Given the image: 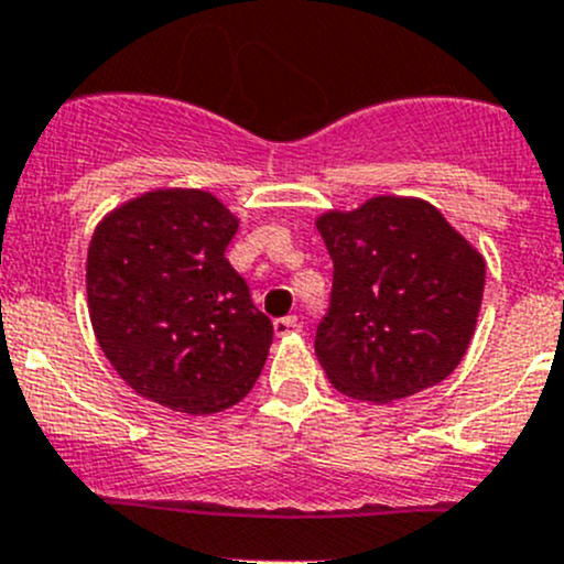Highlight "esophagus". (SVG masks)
Returning a JSON list of instances; mask_svg holds the SVG:
<instances>
[{
    "label": "esophagus",
    "mask_w": 564,
    "mask_h": 564,
    "mask_svg": "<svg viewBox=\"0 0 564 564\" xmlns=\"http://www.w3.org/2000/svg\"><path fill=\"white\" fill-rule=\"evenodd\" d=\"M275 335H281V338H286V335H294L300 333V318L297 316H283V318H275Z\"/></svg>",
    "instance_id": "esophagus-1"
}]
</instances>
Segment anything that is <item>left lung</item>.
<instances>
[{
	"label": "left lung",
	"mask_w": 564,
	"mask_h": 564,
	"mask_svg": "<svg viewBox=\"0 0 564 564\" xmlns=\"http://www.w3.org/2000/svg\"><path fill=\"white\" fill-rule=\"evenodd\" d=\"M316 229L333 259L316 357L329 384L390 403L451 377L469 346L486 261L423 198L377 196L324 213Z\"/></svg>",
	"instance_id": "left-lung-1"
}]
</instances>
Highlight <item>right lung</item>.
Segmentation results:
<instances>
[{
	"label": "right lung",
	"mask_w": 564,
	"mask_h": 564,
	"mask_svg": "<svg viewBox=\"0 0 564 564\" xmlns=\"http://www.w3.org/2000/svg\"><path fill=\"white\" fill-rule=\"evenodd\" d=\"M240 220L204 191H152L108 213L87 253L98 344L139 395L213 414L248 395L272 322L226 248Z\"/></svg>",
	"instance_id": "right-lung-1"
}]
</instances>
